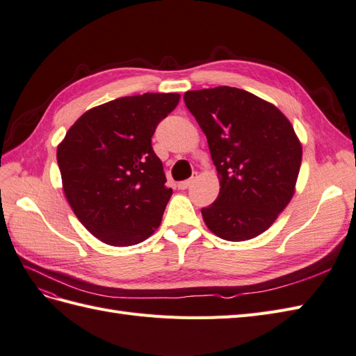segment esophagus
<instances>
[{
    "label": "esophagus",
    "mask_w": 356,
    "mask_h": 356,
    "mask_svg": "<svg viewBox=\"0 0 356 356\" xmlns=\"http://www.w3.org/2000/svg\"><path fill=\"white\" fill-rule=\"evenodd\" d=\"M194 184V177H191V179H188V180H184V181H179V185H177V188L179 189H188L191 185Z\"/></svg>",
    "instance_id": "1"
}]
</instances>
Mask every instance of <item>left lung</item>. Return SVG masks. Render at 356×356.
<instances>
[{"label":"left lung","mask_w":356,"mask_h":356,"mask_svg":"<svg viewBox=\"0 0 356 356\" xmlns=\"http://www.w3.org/2000/svg\"><path fill=\"white\" fill-rule=\"evenodd\" d=\"M184 99L206 134L221 185L202 209L206 225L225 241L256 238L293 197L302 161L293 126L277 106L241 88L186 91Z\"/></svg>","instance_id":"8db88e82"}]
</instances>
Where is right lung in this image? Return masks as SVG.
<instances>
[{
  "instance_id": "1",
  "label": "right lung",
  "mask_w": 356,
  "mask_h": 356,
  "mask_svg": "<svg viewBox=\"0 0 356 356\" xmlns=\"http://www.w3.org/2000/svg\"><path fill=\"white\" fill-rule=\"evenodd\" d=\"M179 99L177 93L114 99L81 115L58 145L67 202L99 241L131 247L159 227L172 189L152 136Z\"/></svg>"
}]
</instances>
